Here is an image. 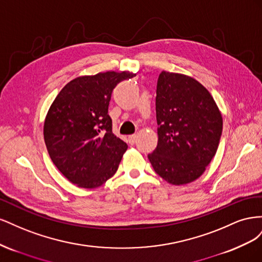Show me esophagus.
<instances>
[{
  "instance_id": "34e87169",
  "label": "esophagus",
  "mask_w": 262,
  "mask_h": 262,
  "mask_svg": "<svg viewBox=\"0 0 262 262\" xmlns=\"http://www.w3.org/2000/svg\"><path fill=\"white\" fill-rule=\"evenodd\" d=\"M128 141H129V143L130 144H134L137 142V136L136 134H132V136H130L129 138H128Z\"/></svg>"
}]
</instances>
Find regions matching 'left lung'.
<instances>
[{
	"instance_id": "8db88e82",
	"label": "left lung",
	"mask_w": 262,
	"mask_h": 262,
	"mask_svg": "<svg viewBox=\"0 0 262 262\" xmlns=\"http://www.w3.org/2000/svg\"><path fill=\"white\" fill-rule=\"evenodd\" d=\"M158 142L147 155L171 185L199 178L215 155L223 119L209 91L194 78L163 71L156 89Z\"/></svg>"
}]
</instances>
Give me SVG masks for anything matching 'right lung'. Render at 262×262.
Returning a JSON list of instances; mask_svg holds the SVG:
<instances>
[{
  "instance_id": "right-lung-1",
  "label": "right lung",
  "mask_w": 262,
  "mask_h": 262,
  "mask_svg": "<svg viewBox=\"0 0 262 262\" xmlns=\"http://www.w3.org/2000/svg\"><path fill=\"white\" fill-rule=\"evenodd\" d=\"M134 75L112 71L76 77L52 102L45 143L53 164L72 184L97 188L116 173L128 145L113 133L108 106L116 85Z\"/></svg>"
}]
</instances>
